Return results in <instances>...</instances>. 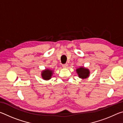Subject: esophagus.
<instances>
[{"mask_svg":"<svg viewBox=\"0 0 123 123\" xmlns=\"http://www.w3.org/2000/svg\"><path fill=\"white\" fill-rule=\"evenodd\" d=\"M62 67H63V68H67V67H68V64H67V63H66V64H62Z\"/></svg>","mask_w":123,"mask_h":123,"instance_id":"obj_1","label":"esophagus"}]
</instances>
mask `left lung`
<instances>
[{
    "label": "left lung",
    "instance_id": "left-lung-1",
    "mask_svg": "<svg viewBox=\"0 0 123 123\" xmlns=\"http://www.w3.org/2000/svg\"><path fill=\"white\" fill-rule=\"evenodd\" d=\"M76 71L79 78L83 79L88 78L89 75V73H90L89 69L84 67L79 68L76 70Z\"/></svg>",
    "mask_w": 123,
    "mask_h": 123
}]
</instances>
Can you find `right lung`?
I'll return each mask as SVG.
<instances>
[{
	"instance_id": "right-lung-1",
	"label": "right lung",
	"mask_w": 123,
	"mask_h": 123,
	"mask_svg": "<svg viewBox=\"0 0 123 123\" xmlns=\"http://www.w3.org/2000/svg\"><path fill=\"white\" fill-rule=\"evenodd\" d=\"M53 74V71L51 69H46L42 72L41 75L42 78L45 80H48L50 79L52 75Z\"/></svg>"
}]
</instances>
